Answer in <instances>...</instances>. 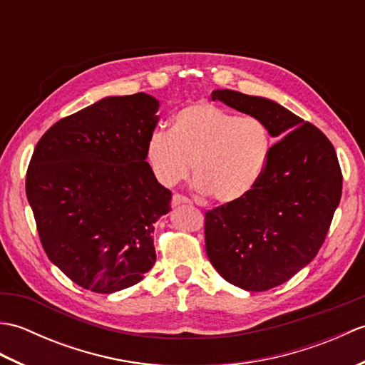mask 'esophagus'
<instances>
[{
	"label": "esophagus",
	"instance_id": "esophagus-1",
	"mask_svg": "<svg viewBox=\"0 0 365 365\" xmlns=\"http://www.w3.org/2000/svg\"><path fill=\"white\" fill-rule=\"evenodd\" d=\"M182 204H191V199H188L187 196H182V195H174L173 200H170V205L177 207V205H182Z\"/></svg>",
	"mask_w": 365,
	"mask_h": 365
}]
</instances>
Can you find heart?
<instances>
[{"instance_id": "1", "label": "heart", "mask_w": 365, "mask_h": 365, "mask_svg": "<svg viewBox=\"0 0 365 365\" xmlns=\"http://www.w3.org/2000/svg\"><path fill=\"white\" fill-rule=\"evenodd\" d=\"M271 150L265 120L212 102L182 108L169 130L155 128L145 143L147 163L161 185L183 182L192 165L197 190L221 204L238 202L257 188Z\"/></svg>"}]
</instances>
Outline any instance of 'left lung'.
Returning <instances> with one entry per match:
<instances>
[{"instance_id":"left-lung-1","label":"left lung","mask_w":365,"mask_h":365,"mask_svg":"<svg viewBox=\"0 0 365 365\" xmlns=\"http://www.w3.org/2000/svg\"><path fill=\"white\" fill-rule=\"evenodd\" d=\"M212 98L265 120L277 139L257 188L205 213V250L216 271L240 289L265 292L320 251L342 196V170L329 139L273 100L230 89Z\"/></svg>"}]
</instances>
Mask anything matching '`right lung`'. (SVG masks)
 Returning <instances> with one entry per match:
<instances>
[{"label": "right lung", "instance_id": "obj_1", "mask_svg": "<svg viewBox=\"0 0 365 365\" xmlns=\"http://www.w3.org/2000/svg\"><path fill=\"white\" fill-rule=\"evenodd\" d=\"M158 106L144 92L106 97L54 123L31 157L26 197L41 243L83 289L123 290L157 260L153 224L173 197L145 161Z\"/></svg>", "mask_w": 365, "mask_h": 365}]
</instances>
